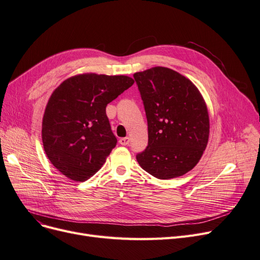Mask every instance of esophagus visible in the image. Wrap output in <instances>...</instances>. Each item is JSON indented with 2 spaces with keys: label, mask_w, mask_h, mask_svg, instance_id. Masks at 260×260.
Here are the masks:
<instances>
[{
  "label": "esophagus",
  "mask_w": 260,
  "mask_h": 260,
  "mask_svg": "<svg viewBox=\"0 0 260 260\" xmlns=\"http://www.w3.org/2000/svg\"><path fill=\"white\" fill-rule=\"evenodd\" d=\"M119 143H120L121 145H127V144L129 143V138H128V137L121 138V139L119 140Z\"/></svg>",
  "instance_id": "34e87169"
}]
</instances>
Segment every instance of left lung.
<instances>
[{
	"label": "left lung",
	"instance_id": "left-lung-1",
	"mask_svg": "<svg viewBox=\"0 0 260 260\" xmlns=\"http://www.w3.org/2000/svg\"><path fill=\"white\" fill-rule=\"evenodd\" d=\"M148 120L149 142L136 158L159 179L182 176L197 166L209 137V116L193 83L165 67L134 74Z\"/></svg>",
	"mask_w": 260,
	"mask_h": 260
}]
</instances>
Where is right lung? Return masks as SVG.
Listing matches in <instances>:
<instances>
[{
    "label": "right lung",
    "instance_id": "add662e5",
    "mask_svg": "<svg viewBox=\"0 0 260 260\" xmlns=\"http://www.w3.org/2000/svg\"><path fill=\"white\" fill-rule=\"evenodd\" d=\"M133 84L125 75L86 73L54 90L43 115L42 143L60 173L84 182L102 168L117 144L106 106Z\"/></svg>",
    "mask_w": 260,
    "mask_h": 260
}]
</instances>
